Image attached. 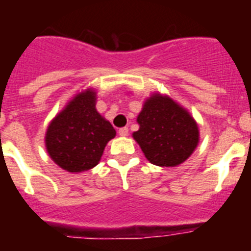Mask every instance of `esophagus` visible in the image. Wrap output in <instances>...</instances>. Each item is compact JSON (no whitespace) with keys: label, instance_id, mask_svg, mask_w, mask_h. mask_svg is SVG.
I'll return each instance as SVG.
<instances>
[{"label":"esophagus","instance_id":"obj_1","mask_svg":"<svg viewBox=\"0 0 251 251\" xmlns=\"http://www.w3.org/2000/svg\"><path fill=\"white\" fill-rule=\"evenodd\" d=\"M118 133H119V136H121V137H126V136H128V128H127V127L121 128V129L118 130Z\"/></svg>","mask_w":251,"mask_h":251}]
</instances>
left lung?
Returning <instances> with one entry per match:
<instances>
[{
	"label": "left lung",
	"mask_w": 251,
	"mask_h": 251,
	"mask_svg": "<svg viewBox=\"0 0 251 251\" xmlns=\"http://www.w3.org/2000/svg\"><path fill=\"white\" fill-rule=\"evenodd\" d=\"M133 138L156 166L175 167L191 156L199 145V127L192 115L167 95L152 94L137 117Z\"/></svg>",
	"instance_id": "left-lung-1"
}]
</instances>
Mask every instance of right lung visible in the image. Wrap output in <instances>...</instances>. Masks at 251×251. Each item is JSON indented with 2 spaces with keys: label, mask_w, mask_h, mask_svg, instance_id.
Wrapping results in <instances>:
<instances>
[{
  "label": "right lung",
  "mask_w": 251,
  "mask_h": 251,
  "mask_svg": "<svg viewBox=\"0 0 251 251\" xmlns=\"http://www.w3.org/2000/svg\"><path fill=\"white\" fill-rule=\"evenodd\" d=\"M93 89L79 93L49 124L45 146L63 170L77 174L98 165L106 143L115 137L112 124L95 109Z\"/></svg>",
  "instance_id": "right-lung-1"
}]
</instances>
